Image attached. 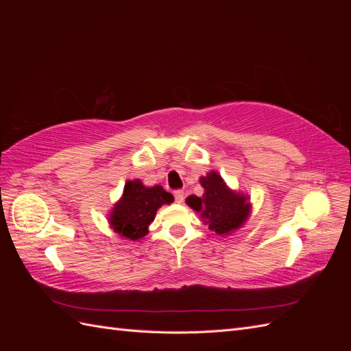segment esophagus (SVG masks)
<instances>
[{"instance_id": "esophagus-1", "label": "esophagus", "mask_w": 351, "mask_h": 351, "mask_svg": "<svg viewBox=\"0 0 351 351\" xmlns=\"http://www.w3.org/2000/svg\"><path fill=\"white\" fill-rule=\"evenodd\" d=\"M174 197H176L177 204H182V202L184 200V192H183V190H176Z\"/></svg>"}]
</instances>
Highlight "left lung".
<instances>
[{
    "label": "left lung",
    "mask_w": 351,
    "mask_h": 351,
    "mask_svg": "<svg viewBox=\"0 0 351 351\" xmlns=\"http://www.w3.org/2000/svg\"><path fill=\"white\" fill-rule=\"evenodd\" d=\"M199 182L205 189L204 195L200 197L189 196L186 204L200 214L210 231L228 236L246 222L250 214L247 196L231 190L217 171L200 177Z\"/></svg>",
    "instance_id": "8db88e82"
}]
</instances>
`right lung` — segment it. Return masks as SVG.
Listing matches in <instances>:
<instances>
[{
	"label": "right lung",
	"instance_id": "right-lung-1",
	"mask_svg": "<svg viewBox=\"0 0 351 351\" xmlns=\"http://www.w3.org/2000/svg\"><path fill=\"white\" fill-rule=\"evenodd\" d=\"M174 202L171 193L161 186L146 187L141 180L127 182L121 199L114 205L108 222L111 228L124 239L139 240L147 234L156 210Z\"/></svg>",
	"mask_w": 351,
	"mask_h": 351
}]
</instances>
